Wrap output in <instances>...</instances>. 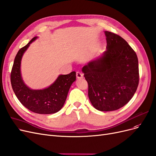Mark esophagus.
Here are the masks:
<instances>
[{
    "label": "esophagus",
    "mask_w": 156,
    "mask_h": 156,
    "mask_svg": "<svg viewBox=\"0 0 156 156\" xmlns=\"http://www.w3.org/2000/svg\"><path fill=\"white\" fill-rule=\"evenodd\" d=\"M76 78L78 79H81L83 78V74L80 72H76Z\"/></svg>",
    "instance_id": "34e87169"
}]
</instances>
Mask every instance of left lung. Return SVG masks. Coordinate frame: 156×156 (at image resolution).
<instances>
[{"mask_svg": "<svg viewBox=\"0 0 156 156\" xmlns=\"http://www.w3.org/2000/svg\"><path fill=\"white\" fill-rule=\"evenodd\" d=\"M105 35L107 50L83 66L82 72L93 107L110 112L123 107L133 97L139 85V64L136 53L122 37L108 31Z\"/></svg>", "mask_w": 156, "mask_h": 156, "instance_id": "1", "label": "left lung"}]
</instances>
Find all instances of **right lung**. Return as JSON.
Wrapping results in <instances>:
<instances>
[{
	"label": "right lung",
	"mask_w": 156,
	"mask_h": 156,
	"mask_svg": "<svg viewBox=\"0 0 156 156\" xmlns=\"http://www.w3.org/2000/svg\"><path fill=\"white\" fill-rule=\"evenodd\" d=\"M37 37L32 38L20 49L15 58L10 75L12 86L20 102L30 111L39 114L55 113L63 106L69 89L76 80V72L59 75L51 86L44 89L33 90L27 87L21 78V59L24 52Z\"/></svg>",
	"instance_id": "add662e5"
}]
</instances>
